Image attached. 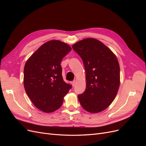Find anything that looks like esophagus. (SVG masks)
<instances>
[{"instance_id":"34e87169","label":"esophagus","mask_w":146,"mask_h":146,"mask_svg":"<svg viewBox=\"0 0 146 146\" xmlns=\"http://www.w3.org/2000/svg\"><path fill=\"white\" fill-rule=\"evenodd\" d=\"M76 80H74V81H72V86L74 87V86H75V85H76Z\"/></svg>"}]
</instances>
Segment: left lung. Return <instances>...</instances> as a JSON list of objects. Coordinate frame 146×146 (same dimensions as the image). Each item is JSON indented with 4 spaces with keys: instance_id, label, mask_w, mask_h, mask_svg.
Instances as JSON below:
<instances>
[{
    "instance_id": "obj_1",
    "label": "left lung",
    "mask_w": 146,
    "mask_h": 146,
    "mask_svg": "<svg viewBox=\"0 0 146 146\" xmlns=\"http://www.w3.org/2000/svg\"><path fill=\"white\" fill-rule=\"evenodd\" d=\"M80 56L86 72V87L78 96L86 111H104L115 99L120 85V67L116 56L103 42L94 38L82 39L72 45Z\"/></svg>"
}]
</instances>
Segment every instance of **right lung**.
Wrapping results in <instances>:
<instances>
[{"label": "right lung", "instance_id": "right-lung-1", "mask_svg": "<svg viewBox=\"0 0 146 146\" xmlns=\"http://www.w3.org/2000/svg\"><path fill=\"white\" fill-rule=\"evenodd\" d=\"M71 50L68 44L50 40L39 47L26 61L25 92L35 107L43 112L52 113L60 108L64 97L72 88L63 80L60 65Z\"/></svg>", "mask_w": 146, "mask_h": 146}]
</instances>
